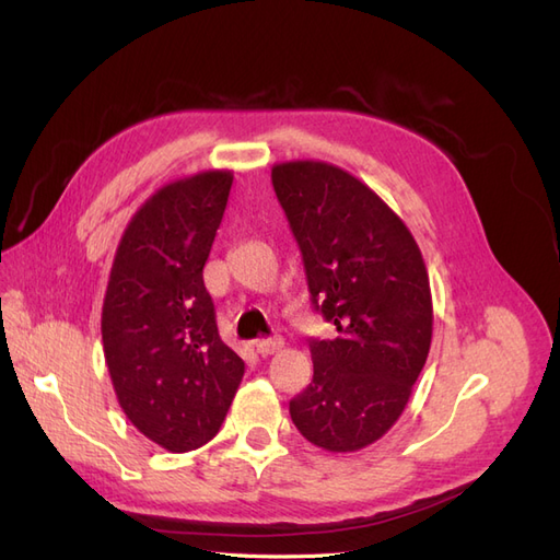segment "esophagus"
I'll return each mask as SVG.
<instances>
[{
  "label": "esophagus",
  "mask_w": 560,
  "mask_h": 560,
  "mask_svg": "<svg viewBox=\"0 0 560 560\" xmlns=\"http://www.w3.org/2000/svg\"><path fill=\"white\" fill-rule=\"evenodd\" d=\"M254 348H257V352L261 354V358H270V354H276V352H280L284 348V341H282V338H278V336L261 338V341L254 343Z\"/></svg>",
  "instance_id": "obj_1"
}]
</instances>
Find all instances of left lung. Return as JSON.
<instances>
[{"mask_svg":"<svg viewBox=\"0 0 560 560\" xmlns=\"http://www.w3.org/2000/svg\"><path fill=\"white\" fill-rule=\"evenodd\" d=\"M303 254L313 306L336 325L311 341L313 383L290 401L317 448L354 453L395 425L432 343V292L413 233L387 202L325 161L270 167Z\"/></svg>","mask_w":560,"mask_h":560,"instance_id":"1","label":"left lung"}]
</instances>
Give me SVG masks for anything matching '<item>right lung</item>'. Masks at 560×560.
<instances>
[{
  "label": "right lung",
  "instance_id": "right-lung-1",
  "mask_svg": "<svg viewBox=\"0 0 560 560\" xmlns=\"http://www.w3.org/2000/svg\"><path fill=\"white\" fill-rule=\"evenodd\" d=\"M231 171L167 182L128 222L103 303V348L126 418L171 453L208 444L245 374L202 282Z\"/></svg>",
  "mask_w": 560,
  "mask_h": 560
}]
</instances>
